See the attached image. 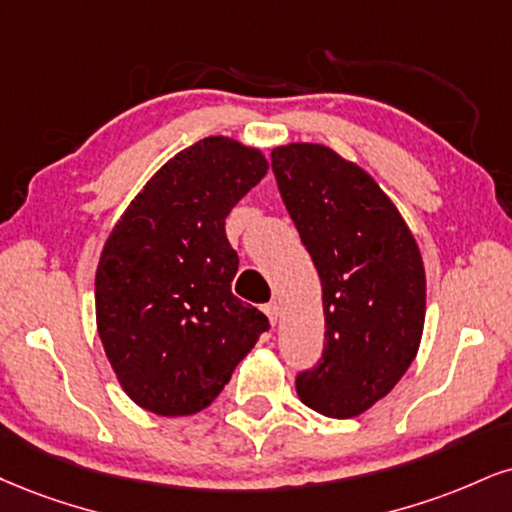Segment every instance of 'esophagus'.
I'll return each instance as SVG.
<instances>
[{
  "instance_id": "34e87169",
  "label": "esophagus",
  "mask_w": 512,
  "mask_h": 512,
  "mask_svg": "<svg viewBox=\"0 0 512 512\" xmlns=\"http://www.w3.org/2000/svg\"><path fill=\"white\" fill-rule=\"evenodd\" d=\"M264 315L269 317V322H272V324L279 322V315H281V307H279V303H269V305H264Z\"/></svg>"
}]
</instances>
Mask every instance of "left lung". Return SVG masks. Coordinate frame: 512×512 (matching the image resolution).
Masks as SVG:
<instances>
[{"label": "left lung", "mask_w": 512, "mask_h": 512, "mask_svg": "<svg viewBox=\"0 0 512 512\" xmlns=\"http://www.w3.org/2000/svg\"><path fill=\"white\" fill-rule=\"evenodd\" d=\"M272 169L322 279L324 353L298 374L295 391L319 415L348 420L415 360L427 307L420 248L377 181L331 147L281 145Z\"/></svg>", "instance_id": "8db88e82"}]
</instances>
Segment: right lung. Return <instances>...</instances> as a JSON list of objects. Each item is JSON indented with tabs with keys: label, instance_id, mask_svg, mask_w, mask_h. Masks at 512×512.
<instances>
[{
	"label": "right lung",
	"instance_id": "right-lung-1",
	"mask_svg": "<svg viewBox=\"0 0 512 512\" xmlns=\"http://www.w3.org/2000/svg\"><path fill=\"white\" fill-rule=\"evenodd\" d=\"M267 169L257 147L212 135L171 157L109 233L95 274L97 331L143 410H205L269 329L231 293L238 252L224 229Z\"/></svg>",
	"mask_w": 512,
	"mask_h": 512
}]
</instances>
